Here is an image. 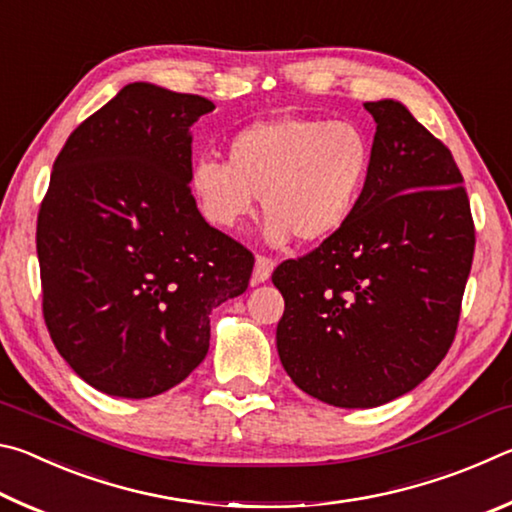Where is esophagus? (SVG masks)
Wrapping results in <instances>:
<instances>
[{
	"mask_svg": "<svg viewBox=\"0 0 512 512\" xmlns=\"http://www.w3.org/2000/svg\"><path fill=\"white\" fill-rule=\"evenodd\" d=\"M273 268H275V262L271 257H266V255H257L255 257V268H253V282H266L268 277H271V273H273Z\"/></svg>",
	"mask_w": 512,
	"mask_h": 512,
	"instance_id": "1",
	"label": "esophagus"
}]
</instances>
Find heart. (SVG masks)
Returning <instances> with one entry per match:
<instances>
[{
	"mask_svg": "<svg viewBox=\"0 0 512 512\" xmlns=\"http://www.w3.org/2000/svg\"><path fill=\"white\" fill-rule=\"evenodd\" d=\"M372 169V144L352 121L282 117L257 121L228 142V160L198 158L189 192L207 223L239 230L257 210L266 235L316 244L357 214Z\"/></svg>",
	"mask_w": 512,
	"mask_h": 512,
	"instance_id": "obj_1",
	"label": "heart"
}]
</instances>
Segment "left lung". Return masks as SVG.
<instances>
[{
	"label": "left lung",
	"mask_w": 512,
	"mask_h": 512,
	"mask_svg": "<svg viewBox=\"0 0 512 512\" xmlns=\"http://www.w3.org/2000/svg\"><path fill=\"white\" fill-rule=\"evenodd\" d=\"M377 124L352 221L273 271L284 298L277 354L300 391L370 409L413 391L456 336L474 221L452 151L400 101L363 103Z\"/></svg>",
	"instance_id": "8db88e82"
}]
</instances>
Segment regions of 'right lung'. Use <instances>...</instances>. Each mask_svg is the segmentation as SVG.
I'll use <instances>...</instances> for the list:
<instances>
[{"instance_id":"obj_1","label":"right lung","mask_w":512,"mask_h":512,"mask_svg":"<svg viewBox=\"0 0 512 512\" xmlns=\"http://www.w3.org/2000/svg\"><path fill=\"white\" fill-rule=\"evenodd\" d=\"M198 94L131 83L67 137L38 212L42 314L72 370L142 400L210 348V314L248 289L255 257L189 192Z\"/></svg>"}]
</instances>
